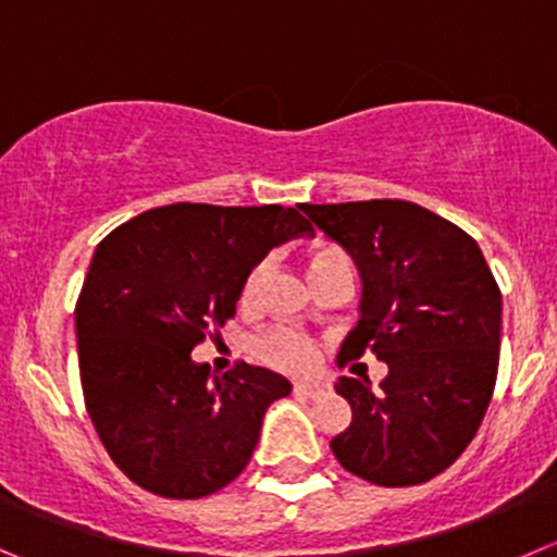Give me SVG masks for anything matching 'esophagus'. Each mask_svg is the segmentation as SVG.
<instances>
[{
  "label": "esophagus",
  "mask_w": 557,
  "mask_h": 557,
  "mask_svg": "<svg viewBox=\"0 0 557 557\" xmlns=\"http://www.w3.org/2000/svg\"><path fill=\"white\" fill-rule=\"evenodd\" d=\"M295 394L306 396V399H320V396L327 394V385L320 383V380H295Z\"/></svg>",
  "instance_id": "esophagus-1"
}]
</instances>
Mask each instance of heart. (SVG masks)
<instances>
[{
  "label": "heart",
  "mask_w": 557,
  "mask_h": 557,
  "mask_svg": "<svg viewBox=\"0 0 557 557\" xmlns=\"http://www.w3.org/2000/svg\"><path fill=\"white\" fill-rule=\"evenodd\" d=\"M268 259H259L251 270L243 278L240 287V300L246 306H251L257 300L259 287H262V278L268 273ZM333 273H347L352 275V259L347 257V251L333 243H317L309 251V275L311 282H322ZM253 355L259 361L270 363V367L278 369H304L309 367L311 358H314V347H311L309 338L298 331H289V327H275V331L262 333V336L253 342Z\"/></svg>",
  "instance_id": "obj_1"
}]
</instances>
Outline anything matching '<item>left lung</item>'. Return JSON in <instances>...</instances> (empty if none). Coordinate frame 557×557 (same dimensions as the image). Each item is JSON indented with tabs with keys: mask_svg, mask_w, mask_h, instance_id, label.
I'll return each mask as SVG.
<instances>
[{
	"mask_svg": "<svg viewBox=\"0 0 557 557\" xmlns=\"http://www.w3.org/2000/svg\"><path fill=\"white\" fill-rule=\"evenodd\" d=\"M361 273V320L338 358L372 349L388 374L338 377L352 423L331 441L344 470L412 486L457 462L490 407L500 358V289L479 243L405 199L300 205Z\"/></svg>",
	"mask_w": 557,
	"mask_h": 557,
	"instance_id": "obj_1",
	"label": "left lung"
}]
</instances>
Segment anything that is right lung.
<instances>
[{
	"label": "right lung",
	"mask_w": 557,
	"mask_h": 557,
	"mask_svg": "<svg viewBox=\"0 0 557 557\" xmlns=\"http://www.w3.org/2000/svg\"><path fill=\"white\" fill-rule=\"evenodd\" d=\"M300 210V208H298ZM295 208L177 202L98 243L76 304L78 374L100 443L134 484L196 500L235 481L287 377L190 349L235 317L243 278L273 246L311 235Z\"/></svg>",
	"instance_id": "right-lung-1"
}]
</instances>
